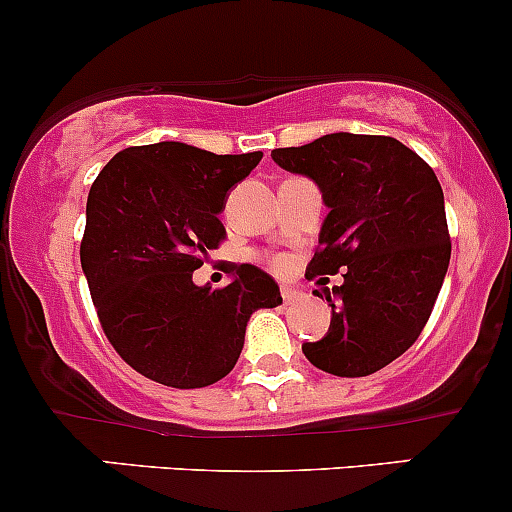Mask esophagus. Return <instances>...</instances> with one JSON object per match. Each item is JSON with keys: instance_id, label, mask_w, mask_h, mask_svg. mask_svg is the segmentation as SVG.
<instances>
[{"instance_id": "obj_1", "label": "esophagus", "mask_w": 512, "mask_h": 512, "mask_svg": "<svg viewBox=\"0 0 512 512\" xmlns=\"http://www.w3.org/2000/svg\"><path fill=\"white\" fill-rule=\"evenodd\" d=\"M301 297V292L299 289H292V287H282V299H284V304H289V301H294V299H299Z\"/></svg>"}]
</instances>
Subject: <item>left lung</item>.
Returning a JSON list of instances; mask_svg holds the SVG:
<instances>
[{"label":"left lung","instance_id":"obj_1","mask_svg":"<svg viewBox=\"0 0 512 512\" xmlns=\"http://www.w3.org/2000/svg\"><path fill=\"white\" fill-rule=\"evenodd\" d=\"M274 164L319 186L328 215L306 277L336 274L324 289L331 326L301 351L311 365L363 378L417 341L449 270L444 191L422 157L392 137L336 132L274 149Z\"/></svg>","mask_w":512,"mask_h":512}]
</instances>
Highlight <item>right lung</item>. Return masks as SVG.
Returning <instances> with one entry per match:
<instances>
[{"label": "right lung", "instance_id": "right-lung-1", "mask_svg": "<svg viewBox=\"0 0 512 512\" xmlns=\"http://www.w3.org/2000/svg\"><path fill=\"white\" fill-rule=\"evenodd\" d=\"M260 159L144 144L115 154L90 186L80 265L102 331L144 378L179 390L218 383L238 363L250 316L282 304L255 265H233L223 289L193 284L225 235L230 191Z\"/></svg>", "mask_w": 512, "mask_h": 512}]
</instances>
